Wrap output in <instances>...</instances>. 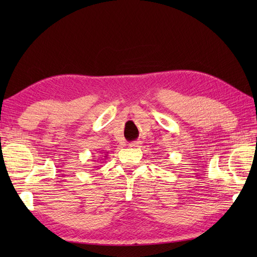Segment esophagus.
Segmentation results:
<instances>
[{"instance_id": "obj_1", "label": "esophagus", "mask_w": 257, "mask_h": 257, "mask_svg": "<svg viewBox=\"0 0 257 257\" xmlns=\"http://www.w3.org/2000/svg\"><path fill=\"white\" fill-rule=\"evenodd\" d=\"M129 147H132V148H136V147H139V143L137 141H134V143H130Z\"/></svg>"}]
</instances>
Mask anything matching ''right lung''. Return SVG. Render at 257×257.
I'll use <instances>...</instances> for the list:
<instances>
[{
  "label": "right lung",
  "instance_id": "obj_1",
  "mask_svg": "<svg viewBox=\"0 0 257 257\" xmlns=\"http://www.w3.org/2000/svg\"><path fill=\"white\" fill-rule=\"evenodd\" d=\"M105 157H106V158H107V156H105Z\"/></svg>",
  "mask_w": 257,
  "mask_h": 257
}]
</instances>
